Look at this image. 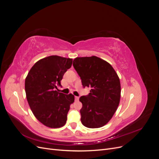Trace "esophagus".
<instances>
[{
    "label": "esophagus",
    "instance_id": "obj_1",
    "mask_svg": "<svg viewBox=\"0 0 159 159\" xmlns=\"http://www.w3.org/2000/svg\"><path fill=\"white\" fill-rule=\"evenodd\" d=\"M79 97H78V96H75V100L76 101V102H78V101H79Z\"/></svg>",
    "mask_w": 159,
    "mask_h": 159
}]
</instances>
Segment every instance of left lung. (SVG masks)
<instances>
[{
    "label": "left lung",
    "mask_w": 159,
    "mask_h": 159,
    "mask_svg": "<svg viewBox=\"0 0 159 159\" xmlns=\"http://www.w3.org/2000/svg\"><path fill=\"white\" fill-rule=\"evenodd\" d=\"M73 66L84 87L91 88L87 96H81V121L88 128H99L113 116L121 98V84L113 67L105 60L92 56L77 57Z\"/></svg>",
    "instance_id": "8db88e82"
}]
</instances>
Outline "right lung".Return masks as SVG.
Returning a JSON list of instances; mask_svg holds the SVG:
<instances>
[{"instance_id": "obj_1", "label": "right lung", "mask_w": 159, "mask_h": 159, "mask_svg": "<svg viewBox=\"0 0 159 159\" xmlns=\"http://www.w3.org/2000/svg\"><path fill=\"white\" fill-rule=\"evenodd\" d=\"M71 58L50 56L38 60L25 79V91L35 117L44 125L60 128L66 123L67 115L74 95L58 92L57 85L71 68Z\"/></svg>"}]
</instances>
